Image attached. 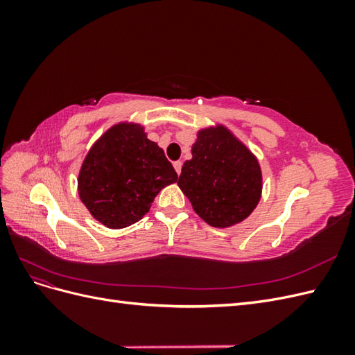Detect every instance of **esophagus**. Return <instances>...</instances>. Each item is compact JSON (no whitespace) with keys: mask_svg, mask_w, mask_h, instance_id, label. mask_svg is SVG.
I'll list each match as a JSON object with an SVG mask.
<instances>
[{"mask_svg":"<svg viewBox=\"0 0 355 355\" xmlns=\"http://www.w3.org/2000/svg\"><path fill=\"white\" fill-rule=\"evenodd\" d=\"M173 167H175V170H176V173L180 175V171H182V161H175Z\"/></svg>","mask_w":355,"mask_h":355,"instance_id":"esophagus-1","label":"esophagus"}]
</instances>
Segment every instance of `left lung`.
<instances>
[{
  "label": "left lung",
  "mask_w": 355,
  "mask_h": 355,
  "mask_svg": "<svg viewBox=\"0 0 355 355\" xmlns=\"http://www.w3.org/2000/svg\"><path fill=\"white\" fill-rule=\"evenodd\" d=\"M192 158L178 185L198 216L214 228H230L256 209L262 194L259 161L222 124L201 128Z\"/></svg>",
  "instance_id": "8db88e82"
}]
</instances>
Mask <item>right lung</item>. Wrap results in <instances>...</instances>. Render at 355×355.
Returning a JSON list of instances; mask_svg holds the SVG:
<instances>
[{
	"label": "right lung",
	"mask_w": 355,
	"mask_h": 355,
	"mask_svg": "<svg viewBox=\"0 0 355 355\" xmlns=\"http://www.w3.org/2000/svg\"><path fill=\"white\" fill-rule=\"evenodd\" d=\"M178 173L137 123H118L93 144L78 173V196L92 216L120 230L141 220Z\"/></svg>",
	"instance_id": "obj_1"
}]
</instances>
